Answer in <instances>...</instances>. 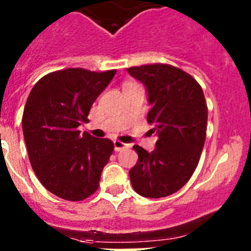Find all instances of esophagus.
<instances>
[{
	"mask_svg": "<svg viewBox=\"0 0 251 251\" xmlns=\"http://www.w3.org/2000/svg\"><path fill=\"white\" fill-rule=\"evenodd\" d=\"M127 147H128V144L124 143V142H121V141H114V149H115L116 151H123V149L127 148Z\"/></svg>",
	"mask_w": 251,
	"mask_h": 251,
	"instance_id": "obj_1",
	"label": "esophagus"
}]
</instances>
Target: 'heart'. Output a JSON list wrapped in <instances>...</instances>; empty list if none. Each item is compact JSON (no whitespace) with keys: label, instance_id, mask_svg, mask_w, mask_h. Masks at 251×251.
Masks as SVG:
<instances>
[{"label":"heart","instance_id":"heart-1","mask_svg":"<svg viewBox=\"0 0 251 251\" xmlns=\"http://www.w3.org/2000/svg\"><path fill=\"white\" fill-rule=\"evenodd\" d=\"M130 83H131V82H130Z\"/></svg>","mask_w":251,"mask_h":251}]
</instances>
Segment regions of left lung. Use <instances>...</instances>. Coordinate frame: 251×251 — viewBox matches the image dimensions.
Masks as SVG:
<instances>
[{"label": "left lung", "instance_id": "left-lung-1", "mask_svg": "<svg viewBox=\"0 0 251 251\" xmlns=\"http://www.w3.org/2000/svg\"><path fill=\"white\" fill-rule=\"evenodd\" d=\"M143 82L151 109L147 121L158 135L153 151L133 146L138 161L130 170L133 189L147 198L179 191L192 177L206 137L207 107L201 86L192 75L170 64L131 67Z\"/></svg>", "mask_w": 251, "mask_h": 251}]
</instances>
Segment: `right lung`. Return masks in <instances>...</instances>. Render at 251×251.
<instances>
[{
  "label": "right lung",
  "instance_id": "add662e5",
  "mask_svg": "<svg viewBox=\"0 0 251 251\" xmlns=\"http://www.w3.org/2000/svg\"><path fill=\"white\" fill-rule=\"evenodd\" d=\"M115 73L58 70L40 78L27 97L22 124L30 164L45 188L59 198L80 201L98 189L114 143L77 127L87 123L93 102Z\"/></svg>",
  "mask_w": 251,
  "mask_h": 251
}]
</instances>
